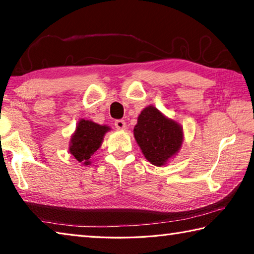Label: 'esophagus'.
I'll return each mask as SVG.
<instances>
[{
    "label": "esophagus",
    "instance_id": "esophagus-1",
    "mask_svg": "<svg viewBox=\"0 0 254 254\" xmlns=\"http://www.w3.org/2000/svg\"><path fill=\"white\" fill-rule=\"evenodd\" d=\"M114 124H115V127H117L118 130H124V128H126V127H127V124H126V122H124V120H117Z\"/></svg>",
    "mask_w": 254,
    "mask_h": 254
}]
</instances>
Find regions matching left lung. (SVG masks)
I'll use <instances>...</instances> for the list:
<instances>
[{"label": "left lung", "instance_id": "left-lung-1", "mask_svg": "<svg viewBox=\"0 0 254 254\" xmlns=\"http://www.w3.org/2000/svg\"><path fill=\"white\" fill-rule=\"evenodd\" d=\"M133 134L145 159L158 167L165 166L179 151L184 141L182 126L152 105L141 112Z\"/></svg>", "mask_w": 254, "mask_h": 254}]
</instances>
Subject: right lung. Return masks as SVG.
Returning <instances> with one entry per match:
<instances>
[{"label": "right lung", "mask_w": 254, "mask_h": 254, "mask_svg": "<svg viewBox=\"0 0 254 254\" xmlns=\"http://www.w3.org/2000/svg\"><path fill=\"white\" fill-rule=\"evenodd\" d=\"M110 130V127L107 126H100L84 119L79 120L70 139V154L81 165H91V157L101 147L103 137Z\"/></svg>", "instance_id": "obj_1"}]
</instances>
